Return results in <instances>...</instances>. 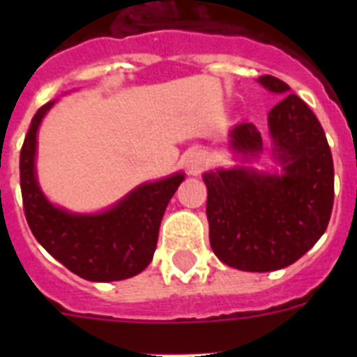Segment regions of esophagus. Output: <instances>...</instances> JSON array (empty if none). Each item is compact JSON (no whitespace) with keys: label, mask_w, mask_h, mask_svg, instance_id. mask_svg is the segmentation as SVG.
I'll use <instances>...</instances> for the list:
<instances>
[{"label":"esophagus","mask_w":357,"mask_h":357,"mask_svg":"<svg viewBox=\"0 0 357 357\" xmlns=\"http://www.w3.org/2000/svg\"><path fill=\"white\" fill-rule=\"evenodd\" d=\"M184 166L191 175H198V173L204 172V168L207 166V157L202 150H193L189 151L188 155L184 157Z\"/></svg>","instance_id":"1"}]
</instances>
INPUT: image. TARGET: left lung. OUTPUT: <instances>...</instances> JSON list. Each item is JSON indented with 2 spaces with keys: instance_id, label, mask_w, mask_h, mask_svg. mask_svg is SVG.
Listing matches in <instances>:
<instances>
[{
  "instance_id": "obj_1",
  "label": "left lung",
  "mask_w": 357,
  "mask_h": 357,
  "mask_svg": "<svg viewBox=\"0 0 357 357\" xmlns=\"http://www.w3.org/2000/svg\"><path fill=\"white\" fill-rule=\"evenodd\" d=\"M272 93L286 94L270 110L273 153L284 175L252 169H218L204 175L211 248L222 263L243 272H273L301 259L326 232L334 204L331 148L313 110L289 85L259 77ZM232 148L245 155L263 150L254 123L230 132Z\"/></svg>"
}]
</instances>
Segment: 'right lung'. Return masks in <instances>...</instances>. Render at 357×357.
<instances>
[{"mask_svg":"<svg viewBox=\"0 0 357 357\" xmlns=\"http://www.w3.org/2000/svg\"><path fill=\"white\" fill-rule=\"evenodd\" d=\"M55 103L48 102L31 118L19 155L24 216L37 241L78 277L94 282L123 280L150 264L168 202L184 181L182 173L134 189L102 214H71L52 206L37 185V128Z\"/></svg>","mask_w":357,"mask_h":357,"instance_id":"add662e5","label":"right lung"}]
</instances>
